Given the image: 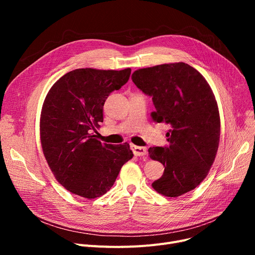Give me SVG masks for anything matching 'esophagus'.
Segmentation results:
<instances>
[{
    "label": "esophagus",
    "mask_w": 255,
    "mask_h": 255,
    "mask_svg": "<svg viewBox=\"0 0 255 255\" xmlns=\"http://www.w3.org/2000/svg\"><path fill=\"white\" fill-rule=\"evenodd\" d=\"M130 148L135 156H144L146 155V149L144 146H138L135 144H130Z\"/></svg>",
    "instance_id": "esophagus-1"
}]
</instances>
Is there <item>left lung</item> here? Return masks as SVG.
I'll list each match as a JSON object with an SVG mask.
<instances>
[{
    "label": "left lung",
    "mask_w": 255,
    "mask_h": 255,
    "mask_svg": "<svg viewBox=\"0 0 255 255\" xmlns=\"http://www.w3.org/2000/svg\"><path fill=\"white\" fill-rule=\"evenodd\" d=\"M131 77L152 97L153 121L170 127L166 133L169 144L149 149L150 158L164 166L163 176L152 187L167 197L193 190L208 176L220 139L218 105L210 85L183 62L138 69Z\"/></svg>",
    "instance_id": "obj_1"
}]
</instances>
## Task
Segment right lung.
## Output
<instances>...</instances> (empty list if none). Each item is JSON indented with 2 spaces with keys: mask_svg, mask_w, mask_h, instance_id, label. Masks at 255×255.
<instances>
[{
  "mask_svg": "<svg viewBox=\"0 0 255 255\" xmlns=\"http://www.w3.org/2000/svg\"><path fill=\"white\" fill-rule=\"evenodd\" d=\"M130 73V68L75 69L47 93L40 116L42 151L56 180L73 194L89 199L105 194L133 157L129 143H102L94 134L103 122L106 98Z\"/></svg>",
  "mask_w": 255,
  "mask_h": 255,
  "instance_id": "obj_1",
  "label": "right lung"
}]
</instances>
